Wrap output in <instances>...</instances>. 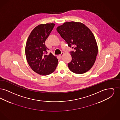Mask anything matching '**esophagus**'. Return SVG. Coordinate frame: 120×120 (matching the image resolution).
<instances>
[{"instance_id":"34e87169","label":"esophagus","mask_w":120,"mask_h":120,"mask_svg":"<svg viewBox=\"0 0 120 120\" xmlns=\"http://www.w3.org/2000/svg\"><path fill=\"white\" fill-rule=\"evenodd\" d=\"M64 53L63 52H62V53H61V54H60V55H59V57H61H61H62L63 56V55H64Z\"/></svg>"}]
</instances>
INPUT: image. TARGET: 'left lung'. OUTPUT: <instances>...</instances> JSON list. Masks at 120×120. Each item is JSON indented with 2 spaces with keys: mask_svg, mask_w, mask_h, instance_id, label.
<instances>
[{
  "mask_svg": "<svg viewBox=\"0 0 120 120\" xmlns=\"http://www.w3.org/2000/svg\"><path fill=\"white\" fill-rule=\"evenodd\" d=\"M57 30L68 45L75 49L71 52V61L68 64L71 71L81 74L89 71L95 62L98 52L97 42L90 29L80 22H66Z\"/></svg>",
  "mask_w": 120,
  "mask_h": 120,
  "instance_id": "left-lung-1",
  "label": "left lung"
}]
</instances>
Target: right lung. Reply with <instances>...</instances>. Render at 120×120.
I'll use <instances>...</instances> for the list:
<instances>
[{
	"label": "right lung",
	"instance_id": "right-lung-1",
	"mask_svg": "<svg viewBox=\"0 0 120 120\" xmlns=\"http://www.w3.org/2000/svg\"><path fill=\"white\" fill-rule=\"evenodd\" d=\"M55 26L54 23L41 24L31 32L26 41L25 53L29 66L35 72L43 75L52 73L58 60L52 53L47 55L45 41Z\"/></svg>",
	"mask_w": 120,
	"mask_h": 120
}]
</instances>
